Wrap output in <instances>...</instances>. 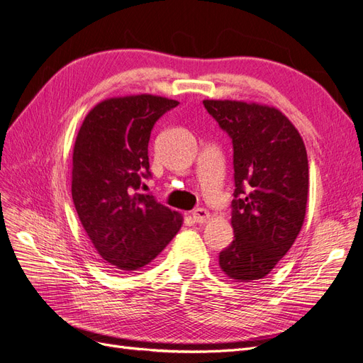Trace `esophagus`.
Listing matches in <instances>:
<instances>
[{
  "label": "esophagus",
  "instance_id": "obj_1",
  "mask_svg": "<svg viewBox=\"0 0 363 363\" xmlns=\"http://www.w3.org/2000/svg\"><path fill=\"white\" fill-rule=\"evenodd\" d=\"M193 220L196 221V223H205L208 218H209V212L206 211V209H203V208H197V209H194L193 211Z\"/></svg>",
  "mask_w": 363,
  "mask_h": 363
}]
</instances>
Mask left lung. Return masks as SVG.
<instances>
[{
    "label": "left lung",
    "mask_w": 363,
    "mask_h": 363,
    "mask_svg": "<svg viewBox=\"0 0 363 363\" xmlns=\"http://www.w3.org/2000/svg\"><path fill=\"white\" fill-rule=\"evenodd\" d=\"M233 143V242L220 252L235 283L262 279L296 240L306 212L308 157L289 118L275 107L203 100Z\"/></svg>",
    "instance_id": "1"
}]
</instances>
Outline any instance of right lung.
<instances>
[{
  "instance_id": "right-lung-1",
  "label": "right lung",
  "mask_w": 363,
  "mask_h": 363,
  "mask_svg": "<svg viewBox=\"0 0 363 363\" xmlns=\"http://www.w3.org/2000/svg\"><path fill=\"white\" fill-rule=\"evenodd\" d=\"M178 104L151 94L107 99L92 107L77 133L73 203L94 248L119 272L152 262L182 225L179 212L138 193L151 177V130Z\"/></svg>"
}]
</instances>
